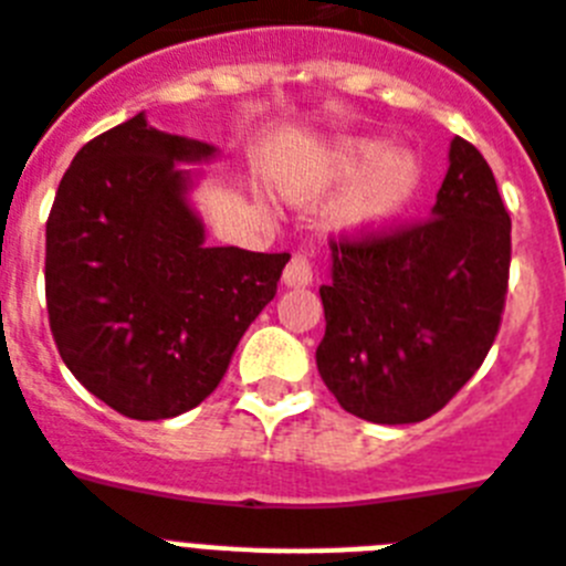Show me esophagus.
Returning <instances> with one entry per match:
<instances>
[{
    "label": "esophagus",
    "instance_id": "34e87169",
    "mask_svg": "<svg viewBox=\"0 0 566 566\" xmlns=\"http://www.w3.org/2000/svg\"><path fill=\"white\" fill-rule=\"evenodd\" d=\"M284 287H307V284L314 282V268H311V261L305 255H293L291 264L284 268L282 273Z\"/></svg>",
    "mask_w": 566,
    "mask_h": 566
}]
</instances>
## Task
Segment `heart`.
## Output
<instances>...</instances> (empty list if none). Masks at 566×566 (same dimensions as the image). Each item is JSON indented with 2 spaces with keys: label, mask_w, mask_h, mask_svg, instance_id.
<instances>
[{
  "label": "heart",
  "mask_w": 566,
  "mask_h": 566,
  "mask_svg": "<svg viewBox=\"0 0 566 566\" xmlns=\"http://www.w3.org/2000/svg\"><path fill=\"white\" fill-rule=\"evenodd\" d=\"M284 195L314 206L339 191L331 227L343 235H375L392 227L421 186V163L410 148H387L378 136H337L311 163L284 174Z\"/></svg>",
  "instance_id": "1"
}]
</instances>
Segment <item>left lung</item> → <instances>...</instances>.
Segmentation results:
<instances>
[{"label":"left lung","mask_w":566,"mask_h":566,"mask_svg":"<svg viewBox=\"0 0 566 566\" xmlns=\"http://www.w3.org/2000/svg\"><path fill=\"white\" fill-rule=\"evenodd\" d=\"M430 220L331 241L316 369L339 407L416 424L474 378L506 305L512 220L489 163L453 136Z\"/></svg>","instance_id":"8db88e82"}]
</instances>
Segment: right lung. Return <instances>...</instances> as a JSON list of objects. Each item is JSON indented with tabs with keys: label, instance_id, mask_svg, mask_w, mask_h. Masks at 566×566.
Masks as SVG:
<instances>
[{
	"label": "right lung",
	"instance_id": "right-lung-1",
	"mask_svg": "<svg viewBox=\"0 0 566 566\" xmlns=\"http://www.w3.org/2000/svg\"><path fill=\"white\" fill-rule=\"evenodd\" d=\"M209 142L150 127L101 133L63 174L45 223L54 343L98 401L139 421L195 410L275 296L287 252L209 247L191 206Z\"/></svg>",
	"mask_w": 566,
	"mask_h": 566
}]
</instances>
